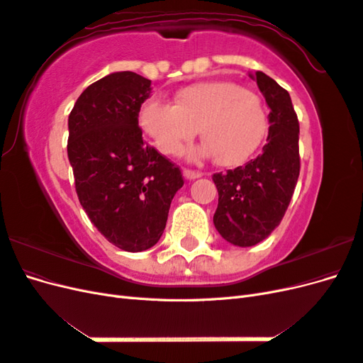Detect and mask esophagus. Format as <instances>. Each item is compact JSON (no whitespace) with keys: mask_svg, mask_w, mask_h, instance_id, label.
<instances>
[{"mask_svg":"<svg viewBox=\"0 0 363 363\" xmlns=\"http://www.w3.org/2000/svg\"><path fill=\"white\" fill-rule=\"evenodd\" d=\"M201 172H199V171H192V169H184L183 171V177L186 179V180H195V179H200L201 177Z\"/></svg>","mask_w":363,"mask_h":363,"instance_id":"34e87169","label":"esophagus"}]
</instances>
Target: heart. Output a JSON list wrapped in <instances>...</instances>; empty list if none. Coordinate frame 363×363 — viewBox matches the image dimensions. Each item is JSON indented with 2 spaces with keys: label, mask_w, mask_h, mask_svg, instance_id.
<instances>
[{
  "label": "heart",
  "mask_w": 363,
  "mask_h": 363,
  "mask_svg": "<svg viewBox=\"0 0 363 363\" xmlns=\"http://www.w3.org/2000/svg\"><path fill=\"white\" fill-rule=\"evenodd\" d=\"M138 123L167 156L179 155L199 128L204 144L192 150L189 159L215 156L221 167L247 162L268 133L262 96L225 80L184 86L174 94L172 104L150 98L139 108Z\"/></svg>",
  "instance_id": "heart-1"
}]
</instances>
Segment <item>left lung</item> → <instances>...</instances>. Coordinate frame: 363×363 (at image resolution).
Here are the masks:
<instances>
[{"instance_id":"obj_1","label":"left lung","mask_w":363,"mask_h":363,"mask_svg":"<svg viewBox=\"0 0 363 363\" xmlns=\"http://www.w3.org/2000/svg\"><path fill=\"white\" fill-rule=\"evenodd\" d=\"M250 77L271 111L267 145L245 167L212 177L218 189L215 228L236 247H252L271 235L286 212L300 175V125L289 92L262 71Z\"/></svg>"}]
</instances>
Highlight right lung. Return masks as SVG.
<instances>
[{"instance_id":"obj_1","label":"right lung","mask_w":363,"mask_h":363,"mask_svg":"<svg viewBox=\"0 0 363 363\" xmlns=\"http://www.w3.org/2000/svg\"><path fill=\"white\" fill-rule=\"evenodd\" d=\"M151 80L112 72L87 86L68 118V159L80 204L108 242L138 252L159 242L180 169L144 144L139 108Z\"/></svg>"}]
</instances>
